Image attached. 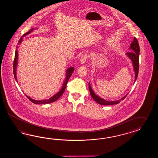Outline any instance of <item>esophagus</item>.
I'll use <instances>...</instances> for the list:
<instances>
[{
  "mask_svg": "<svg viewBox=\"0 0 158 158\" xmlns=\"http://www.w3.org/2000/svg\"><path fill=\"white\" fill-rule=\"evenodd\" d=\"M88 59V55L87 54H85L82 55L81 59H80V62H81V64H85Z\"/></svg>",
  "mask_w": 158,
  "mask_h": 158,
  "instance_id": "1",
  "label": "esophagus"
}]
</instances>
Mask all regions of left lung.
I'll return each instance as SVG.
<instances>
[{
	"label": "left lung",
	"mask_w": 158,
	"mask_h": 158,
	"mask_svg": "<svg viewBox=\"0 0 158 158\" xmlns=\"http://www.w3.org/2000/svg\"><path fill=\"white\" fill-rule=\"evenodd\" d=\"M130 49L132 50V52H128L126 53L127 56L129 57L130 60L132 62L133 66H134V71L135 73V81H136L137 77H138V73H139V53H140V48L139 45L138 43V40L134 37V41L131 44V47ZM89 89L90 91V93L92 97L93 98V100L97 102L99 104L103 105H114V104H118L121 100H123L127 94L124 97H123L121 100H117V101H106L105 100L101 98L100 97L97 96L95 93H94L93 90L92 89L90 83H89Z\"/></svg>",
	"instance_id": "left-lung-1"
}]
</instances>
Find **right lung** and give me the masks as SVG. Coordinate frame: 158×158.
I'll list each match as a JSON object with an SVG mask.
<instances>
[{"label": "right lung", "instance_id": "1", "mask_svg": "<svg viewBox=\"0 0 158 158\" xmlns=\"http://www.w3.org/2000/svg\"><path fill=\"white\" fill-rule=\"evenodd\" d=\"M33 30V28H31L30 30H29L28 32L25 33L24 35L23 36H22L20 38V40L19 41V44H20L22 42V41L23 40V37L27 35L29 33L32 31ZM17 48H18V46H16ZM18 50L17 49H16V51H15V58H14V64H13V73H14V77L16 80V81H17V78H16V67H17V64H18ZM74 70V68L73 67H71V68H69V69H67L66 70V78H65V81L64 82V84L62 85V87L61 88V90L57 93L54 96H53V97L50 98L48 100H33L31 98H30V97H28L27 96H26V97L28 98V99H29L30 101L32 102L34 104H49V103H51V102H53L54 101L57 100L60 97H61V96L62 95V94L64 93V92H65V88H66V86L67 85V83L69 81V78L70 77H71L72 73H73V71ZM18 82V81H17Z\"/></svg>", "mask_w": 158, "mask_h": 158}]
</instances>
